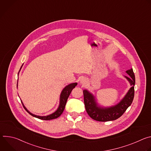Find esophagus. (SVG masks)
<instances>
[{
    "label": "esophagus",
    "instance_id": "esophagus-1",
    "mask_svg": "<svg viewBox=\"0 0 151 151\" xmlns=\"http://www.w3.org/2000/svg\"><path fill=\"white\" fill-rule=\"evenodd\" d=\"M86 82H87V81H86V79L85 78H82L81 79V83H82V84H84Z\"/></svg>",
    "mask_w": 151,
    "mask_h": 151
}]
</instances>
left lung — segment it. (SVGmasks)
Masks as SVG:
<instances>
[{"label": "left lung", "mask_w": 151, "mask_h": 151, "mask_svg": "<svg viewBox=\"0 0 151 151\" xmlns=\"http://www.w3.org/2000/svg\"><path fill=\"white\" fill-rule=\"evenodd\" d=\"M126 73L130 76L125 78L130 82L132 87L129 89L124 97L115 106L103 107L98 105L94 96L88 90L83 91L85 109L88 115L93 119L106 122L117 119L121 116L128 107L131 105L134 96L135 76L133 69L128 70Z\"/></svg>", "instance_id": "left-lung-1"}]
</instances>
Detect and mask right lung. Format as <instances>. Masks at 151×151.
Wrapping results in <instances>:
<instances>
[{"label":"right lung","mask_w":151,"mask_h":151,"mask_svg":"<svg viewBox=\"0 0 151 151\" xmlns=\"http://www.w3.org/2000/svg\"><path fill=\"white\" fill-rule=\"evenodd\" d=\"M21 68H22V66L21 67L19 70H21ZM76 85H77V83L76 82V83H72L69 84L68 85L66 86V87H65L63 88V90H62V91L61 93V94H60V104H59L58 109L56 110L55 112H54V113H52V114H50L49 115H47V116H38V115H34V114L30 113L26 109V107L24 106V104L22 103V101H21V103H22L23 106H24V108L26 109V111L30 115H31L32 116H34L35 118H37L40 119H43V120H51V119H55V118H57L58 117H59L62 114L63 112L64 111V108H65V106H66L68 99L70 94L71 93L72 90L76 87ZM17 86H18V84H17Z\"/></svg>","instance_id":"obj_1"}]
</instances>
